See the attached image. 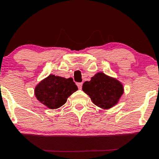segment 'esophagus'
Instances as JSON below:
<instances>
[{
	"label": "esophagus",
	"instance_id": "obj_1",
	"mask_svg": "<svg viewBox=\"0 0 159 159\" xmlns=\"http://www.w3.org/2000/svg\"><path fill=\"white\" fill-rule=\"evenodd\" d=\"M82 82H78V83H77V85H78V89H81V87H82Z\"/></svg>",
	"mask_w": 159,
	"mask_h": 159
}]
</instances>
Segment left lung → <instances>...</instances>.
Returning a JSON list of instances; mask_svg holds the SVG:
<instances>
[{"label":"left lung","mask_w":159,"mask_h":159,"mask_svg":"<svg viewBox=\"0 0 159 159\" xmlns=\"http://www.w3.org/2000/svg\"><path fill=\"white\" fill-rule=\"evenodd\" d=\"M82 90L94 104L103 109H109L116 104L124 92L120 82L103 73L96 74L90 81H85Z\"/></svg>","instance_id":"8db88e82"}]
</instances>
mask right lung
<instances>
[{
    "mask_svg": "<svg viewBox=\"0 0 159 159\" xmlns=\"http://www.w3.org/2000/svg\"><path fill=\"white\" fill-rule=\"evenodd\" d=\"M78 90L73 79L50 75L35 89L37 99L50 109H57L65 104L67 98Z\"/></svg>",
    "mask_w": 159,
    "mask_h": 159,
    "instance_id": "1",
    "label": "right lung"
}]
</instances>
